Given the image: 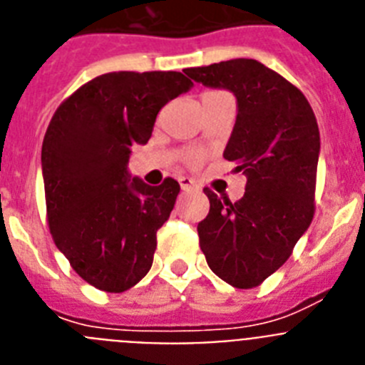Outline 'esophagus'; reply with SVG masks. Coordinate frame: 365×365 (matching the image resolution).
I'll use <instances>...</instances> for the list:
<instances>
[{
  "label": "esophagus",
  "instance_id": "1",
  "mask_svg": "<svg viewBox=\"0 0 365 365\" xmlns=\"http://www.w3.org/2000/svg\"><path fill=\"white\" fill-rule=\"evenodd\" d=\"M179 185H180V190L182 192H190V190H197V182L193 179H190V177H180L179 179Z\"/></svg>",
  "mask_w": 365,
  "mask_h": 365
}]
</instances>
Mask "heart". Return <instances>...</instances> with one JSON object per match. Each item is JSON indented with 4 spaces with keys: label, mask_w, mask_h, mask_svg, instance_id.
Listing matches in <instances>:
<instances>
[{
    "label": "heart",
    "mask_w": 365,
    "mask_h": 365,
    "mask_svg": "<svg viewBox=\"0 0 365 365\" xmlns=\"http://www.w3.org/2000/svg\"><path fill=\"white\" fill-rule=\"evenodd\" d=\"M214 93H221V91H206L205 95H214ZM205 95H202V96H205ZM202 159H205V153H202V151H199V150L188 151V153H186V157H185L186 164H190V166H199V164L202 163Z\"/></svg>",
    "instance_id": "b5f03b06"
}]
</instances>
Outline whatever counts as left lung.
Masks as SVG:
<instances>
[{"mask_svg": "<svg viewBox=\"0 0 365 365\" xmlns=\"http://www.w3.org/2000/svg\"><path fill=\"white\" fill-rule=\"evenodd\" d=\"M186 74L237 98L222 155L247 175L245 195L232 202L205 188L210 212L197 232L212 272L235 289H252L291 257L314 217L318 122L298 87L257 60L235 58Z\"/></svg>", "mask_w": 365, "mask_h": 365, "instance_id": "obj_1", "label": "left lung"}]
</instances>
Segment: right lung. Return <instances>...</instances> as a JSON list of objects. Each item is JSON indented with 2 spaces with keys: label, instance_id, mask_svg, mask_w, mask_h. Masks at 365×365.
<instances>
[{
  "label": "right lung",
  "instance_id": "add662e5",
  "mask_svg": "<svg viewBox=\"0 0 365 365\" xmlns=\"http://www.w3.org/2000/svg\"><path fill=\"white\" fill-rule=\"evenodd\" d=\"M192 86L177 71L100 74L51 118L41 146L51 234L74 272L100 291H128L151 269L157 230L180 186L172 177L160 186L130 179V148L146 144L157 113Z\"/></svg>",
  "mask_w": 365,
  "mask_h": 365
}]
</instances>
